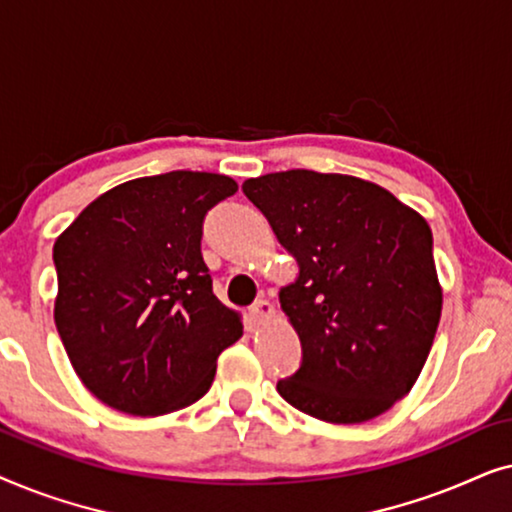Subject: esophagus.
Masks as SVG:
<instances>
[{"mask_svg":"<svg viewBox=\"0 0 512 512\" xmlns=\"http://www.w3.org/2000/svg\"><path fill=\"white\" fill-rule=\"evenodd\" d=\"M251 319L258 321V324H263V321H268L272 314H275V307H272L270 300H256L254 305H251Z\"/></svg>","mask_w":512,"mask_h":512,"instance_id":"1","label":"esophagus"}]
</instances>
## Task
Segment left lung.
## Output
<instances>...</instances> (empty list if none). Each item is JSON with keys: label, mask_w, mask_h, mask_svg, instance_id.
Masks as SVG:
<instances>
[{"label": "left lung", "mask_w": 512, "mask_h": 512, "mask_svg": "<svg viewBox=\"0 0 512 512\" xmlns=\"http://www.w3.org/2000/svg\"><path fill=\"white\" fill-rule=\"evenodd\" d=\"M242 191L298 263L279 305L303 363L279 396L328 424L387 412L422 373L443 310L429 223L349 174L272 172Z\"/></svg>", "instance_id": "1"}]
</instances>
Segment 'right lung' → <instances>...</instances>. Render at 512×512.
I'll return each mask as SVG.
<instances>
[{
	"instance_id": "add662e5",
	"label": "right lung",
	"mask_w": 512,
	"mask_h": 512,
	"mask_svg": "<svg viewBox=\"0 0 512 512\" xmlns=\"http://www.w3.org/2000/svg\"><path fill=\"white\" fill-rule=\"evenodd\" d=\"M237 191L226 174L177 170L118 184L53 244V317L90 394L137 417L170 415L212 387L242 338L202 261L207 209Z\"/></svg>"
}]
</instances>
